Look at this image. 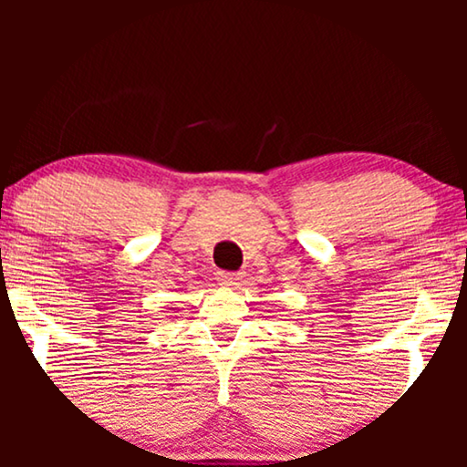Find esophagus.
<instances>
[{
  "label": "esophagus",
  "instance_id": "34e87169",
  "mask_svg": "<svg viewBox=\"0 0 467 467\" xmlns=\"http://www.w3.org/2000/svg\"><path fill=\"white\" fill-rule=\"evenodd\" d=\"M241 278H244L241 272H219V275H217L219 285H223V287H237Z\"/></svg>",
  "mask_w": 467,
  "mask_h": 467
}]
</instances>
